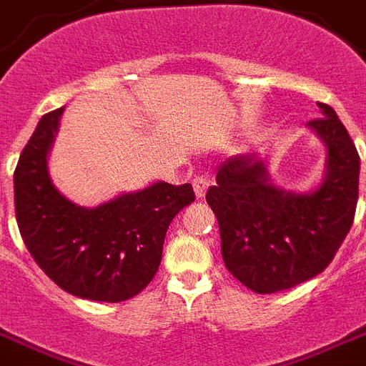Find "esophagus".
<instances>
[{
	"label": "esophagus",
	"mask_w": 366,
	"mask_h": 366,
	"mask_svg": "<svg viewBox=\"0 0 366 366\" xmlns=\"http://www.w3.org/2000/svg\"><path fill=\"white\" fill-rule=\"evenodd\" d=\"M192 187H194L196 198H204L205 192H207V187H209V177L196 176L194 179H192Z\"/></svg>",
	"instance_id": "1"
}]
</instances>
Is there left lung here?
I'll use <instances>...</instances> for the list:
<instances>
[{
	"label": "left lung",
	"mask_w": 366,
	"mask_h": 366,
	"mask_svg": "<svg viewBox=\"0 0 366 366\" xmlns=\"http://www.w3.org/2000/svg\"><path fill=\"white\" fill-rule=\"evenodd\" d=\"M309 122L327 146V172L310 194L269 183L254 155L232 157L205 200L219 220L226 269L256 294H277L312 279L333 262L355 217L359 153L329 104Z\"/></svg>",
	"instance_id": "8db88e82"
}]
</instances>
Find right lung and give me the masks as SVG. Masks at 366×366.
<instances>
[{"label": "right lung", "instance_id": "add662e5", "mask_svg": "<svg viewBox=\"0 0 366 366\" xmlns=\"http://www.w3.org/2000/svg\"><path fill=\"white\" fill-rule=\"evenodd\" d=\"M63 108L48 112L14 170V211L29 254L67 294L119 303L155 277L166 230L194 202L189 183H153L93 209L74 205L52 185L46 155Z\"/></svg>", "mask_w": 366, "mask_h": 366}]
</instances>
